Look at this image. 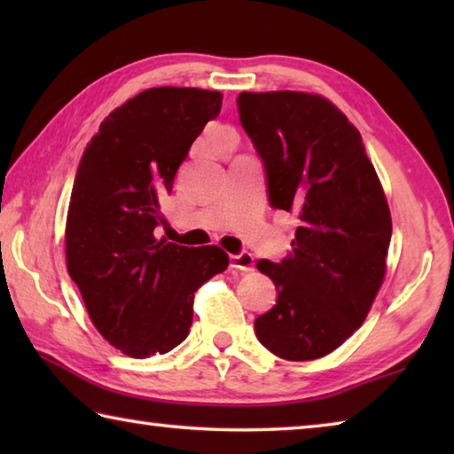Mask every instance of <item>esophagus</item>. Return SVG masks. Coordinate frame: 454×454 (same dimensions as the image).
<instances>
[{
	"label": "esophagus",
	"mask_w": 454,
	"mask_h": 454,
	"mask_svg": "<svg viewBox=\"0 0 454 454\" xmlns=\"http://www.w3.org/2000/svg\"><path fill=\"white\" fill-rule=\"evenodd\" d=\"M230 266H232L234 270L248 272V270H252V266H254V256H252L250 252H240V254H232V256H230Z\"/></svg>",
	"instance_id": "1"
}]
</instances>
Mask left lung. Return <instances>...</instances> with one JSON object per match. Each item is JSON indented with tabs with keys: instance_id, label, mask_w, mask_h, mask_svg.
I'll use <instances>...</instances> for the list:
<instances>
[{
	"instance_id": "8db88e82",
	"label": "left lung",
	"mask_w": 454,
	"mask_h": 454,
	"mask_svg": "<svg viewBox=\"0 0 454 454\" xmlns=\"http://www.w3.org/2000/svg\"><path fill=\"white\" fill-rule=\"evenodd\" d=\"M236 104L270 206L298 220L290 254L256 262L278 301L254 333L284 360L326 356L363 325L387 272L393 220L380 180L360 132L326 98L242 91Z\"/></svg>"
}]
</instances>
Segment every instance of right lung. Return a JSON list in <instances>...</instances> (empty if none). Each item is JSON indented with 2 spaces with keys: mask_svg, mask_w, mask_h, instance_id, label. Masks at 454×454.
<instances>
[{
  "mask_svg": "<svg viewBox=\"0 0 454 454\" xmlns=\"http://www.w3.org/2000/svg\"><path fill=\"white\" fill-rule=\"evenodd\" d=\"M220 107V91H140L99 124L80 160L66 222L67 272L99 334L128 356L178 347L194 292L228 268L218 246L156 238L176 172Z\"/></svg>",
  "mask_w": 454,
  "mask_h": 454,
  "instance_id": "obj_1",
  "label": "right lung"
}]
</instances>
